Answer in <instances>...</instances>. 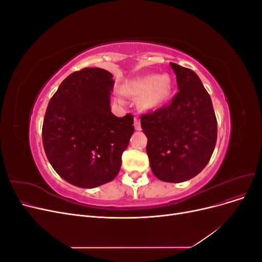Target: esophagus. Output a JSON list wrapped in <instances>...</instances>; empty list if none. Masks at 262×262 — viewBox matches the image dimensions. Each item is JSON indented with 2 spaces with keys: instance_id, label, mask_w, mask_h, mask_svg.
I'll return each instance as SVG.
<instances>
[{
  "instance_id": "1",
  "label": "esophagus",
  "mask_w": 262,
  "mask_h": 262,
  "mask_svg": "<svg viewBox=\"0 0 262 262\" xmlns=\"http://www.w3.org/2000/svg\"><path fill=\"white\" fill-rule=\"evenodd\" d=\"M134 128H136V130H141V122L139 118L134 119Z\"/></svg>"
}]
</instances>
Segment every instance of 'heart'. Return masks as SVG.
I'll return each mask as SVG.
<instances>
[{"label": "heart", "mask_w": 262, "mask_h": 262, "mask_svg": "<svg viewBox=\"0 0 262 262\" xmlns=\"http://www.w3.org/2000/svg\"><path fill=\"white\" fill-rule=\"evenodd\" d=\"M171 78L167 74H147L133 78L123 87V93L140 98V106L154 110L168 100L171 93Z\"/></svg>", "instance_id": "obj_1"}]
</instances>
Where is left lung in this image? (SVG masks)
Here are the masks:
<instances>
[{"mask_svg": "<svg viewBox=\"0 0 262 262\" xmlns=\"http://www.w3.org/2000/svg\"><path fill=\"white\" fill-rule=\"evenodd\" d=\"M179 92L168 106L141 116L154 175L182 182L199 173L213 154L217 121L210 95L192 70L170 63Z\"/></svg>", "mask_w": 262, "mask_h": 262, "instance_id": "left-lung-1", "label": "left lung"}]
</instances>
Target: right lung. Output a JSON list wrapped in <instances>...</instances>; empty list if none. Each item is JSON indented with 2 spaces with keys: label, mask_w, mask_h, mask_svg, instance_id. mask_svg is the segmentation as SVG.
I'll return each instance as SVG.
<instances>
[{
  "label": "right lung",
  "mask_w": 262,
  "mask_h": 262,
  "mask_svg": "<svg viewBox=\"0 0 262 262\" xmlns=\"http://www.w3.org/2000/svg\"><path fill=\"white\" fill-rule=\"evenodd\" d=\"M113 74L85 68L61 83L47 107L42 143L53 169L71 185L95 188L115 179L134 132L133 116L110 109Z\"/></svg>",
  "instance_id": "1"
}]
</instances>
